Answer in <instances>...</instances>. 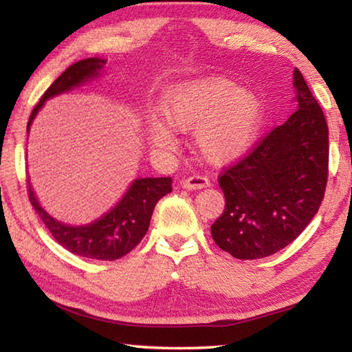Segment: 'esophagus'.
<instances>
[{
  "label": "esophagus",
  "mask_w": 352,
  "mask_h": 352,
  "mask_svg": "<svg viewBox=\"0 0 352 352\" xmlns=\"http://www.w3.org/2000/svg\"><path fill=\"white\" fill-rule=\"evenodd\" d=\"M182 186L183 189H188V190H197V189H204L210 186V180L201 175H192L186 178V180L182 183Z\"/></svg>",
  "instance_id": "obj_1"
}]
</instances>
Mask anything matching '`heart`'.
Listing matches in <instances>:
<instances>
[{
  "label": "heart",
  "mask_w": 352,
  "mask_h": 352,
  "mask_svg": "<svg viewBox=\"0 0 352 352\" xmlns=\"http://www.w3.org/2000/svg\"><path fill=\"white\" fill-rule=\"evenodd\" d=\"M162 121L148 129L158 148H172L175 130L194 129V147L211 166H225L245 155L258 140L265 104L258 91L225 76H200L178 82L160 100Z\"/></svg>",
  "instance_id": "heart-1"
}]
</instances>
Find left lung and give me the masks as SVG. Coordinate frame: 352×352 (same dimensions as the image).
<instances>
[{
    "label": "left lung",
    "instance_id": "obj_1",
    "mask_svg": "<svg viewBox=\"0 0 352 352\" xmlns=\"http://www.w3.org/2000/svg\"><path fill=\"white\" fill-rule=\"evenodd\" d=\"M294 88V115L219 180L225 210L211 225V234L237 259H261L287 247L305 231L324 197L327 124L298 68Z\"/></svg>",
    "mask_w": 352,
    "mask_h": 352
}]
</instances>
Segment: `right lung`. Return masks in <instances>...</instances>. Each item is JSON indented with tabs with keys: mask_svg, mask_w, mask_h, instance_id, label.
Instances as JSON below:
<instances>
[{
	"mask_svg": "<svg viewBox=\"0 0 352 352\" xmlns=\"http://www.w3.org/2000/svg\"><path fill=\"white\" fill-rule=\"evenodd\" d=\"M107 60L100 57L83 58L71 65L41 96L28 122V135L35 116L43 109L46 100L68 93L102 76ZM170 177L135 178L118 204L104 216L85 225H68L52 217L34 192L29 183V200L43 220L46 228L63 248L88 259L115 261L126 256L138 245L151 225L157 201L172 190Z\"/></svg>",
	"mask_w": 352,
	"mask_h": 352,
	"instance_id": "1",
	"label": "right lung"
}]
</instances>
